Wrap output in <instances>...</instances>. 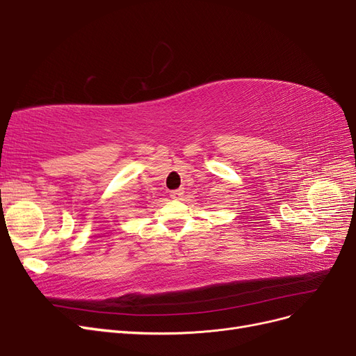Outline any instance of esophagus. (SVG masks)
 Returning a JSON list of instances; mask_svg holds the SVG:
<instances>
[{
    "instance_id": "obj_1",
    "label": "esophagus",
    "mask_w": 356,
    "mask_h": 356,
    "mask_svg": "<svg viewBox=\"0 0 356 356\" xmlns=\"http://www.w3.org/2000/svg\"><path fill=\"white\" fill-rule=\"evenodd\" d=\"M182 196H184V190H182V188L172 190V191H170V197H172V199H181Z\"/></svg>"
}]
</instances>
